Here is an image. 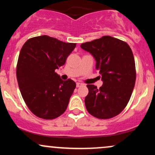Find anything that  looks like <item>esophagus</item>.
<instances>
[{"mask_svg": "<svg viewBox=\"0 0 155 155\" xmlns=\"http://www.w3.org/2000/svg\"><path fill=\"white\" fill-rule=\"evenodd\" d=\"M83 84L82 83H80V82H77L76 83V87H81V86H83Z\"/></svg>", "mask_w": 155, "mask_h": 155, "instance_id": "1", "label": "esophagus"}]
</instances>
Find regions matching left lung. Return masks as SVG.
I'll list each match as a JSON object with an SVG mask.
<instances>
[{
	"label": "left lung",
	"mask_w": 155,
	"mask_h": 155,
	"mask_svg": "<svg viewBox=\"0 0 155 155\" xmlns=\"http://www.w3.org/2000/svg\"><path fill=\"white\" fill-rule=\"evenodd\" d=\"M80 47L93 56L95 68L103 81L99 89L93 84L87 85V110L98 119L117 116L127 106L136 82V65L130 47L108 35L81 44Z\"/></svg>",
	"instance_id": "obj_1"
}]
</instances>
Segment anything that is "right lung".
Listing matches in <instances>:
<instances>
[{
	"mask_svg": "<svg viewBox=\"0 0 155 155\" xmlns=\"http://www.w3.org/2000/svg\"><path fill=\"white\" fill-rule=\"evenodd\" d=\"M76 45L41 35L28 39L22 46L17 81L25 102L35 116L52 120L66 110L76 85L71 79L62 80L55 70L65 63Z\"/></svg>",
	"mask_w": 155,
	"mask_h": 155,
	"instance_id": "right-lung-1",
	"label": "right lung"
}]
</instances>
